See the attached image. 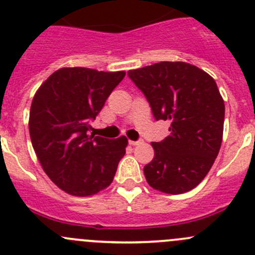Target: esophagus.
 <instances>
[{
    "label": "esophagus",
    "instance_id": "1",
    "mask_svg": "<svg viewBox=\"0 0 255 255\" xmlns=\"http://www.w3.org/2000/svg\"><path fill=\"white\" fill-rule=\"evenodd\" d=\"M142 143V140H129L130 145H138V144Z\"/></svg>",
    "mask_w": 255,
    "mask_h": 255
}]
</instances>
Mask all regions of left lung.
Masks as SVG:
<instances>
[{
    "instance_id": "obj_1",
    "label": "left lung",
    "mask_w": 255,
    "mask_h": 255,
    "mask_svg": "<svg viewBox=\"0 0 255 255\" xmlns=\"http://www.w3.org/2000/svg\"><path fill=\"white\" fill-rule=\"evenodd\" d=\"M128 75L155 120L170 121V134L151 143L154 158L144 166L146 181L165 194L190 191L207 175L222 143L225 102L216 81L184 61H160Z\"/></svg>"
}]
</instances>
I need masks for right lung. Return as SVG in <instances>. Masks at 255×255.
I'll return each mask as SVG.
<instances>
[{
	"label": "right lung",
	"instance_id": "right-lung-1",
	"mask_svg": "<svg viewBox=\"0 0 255 255\" xmlns=\"http://www.w3.org/2000/svg\"><path fill=\"white\" fill-rule=\"evenodd\" d=\"M125 71L61 68L40 85L29 112L32 145L49 179L66 194L91 196L113 181L128 139L90 134Z\"/></svg>",
	"mask_w": 255,
	"mask_h": 255
}]
</instances>
